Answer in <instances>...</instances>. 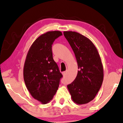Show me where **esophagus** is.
Instances as JSON below:
<instances>
[{
  "instance_id": "34e87169",
  "label": "esophagus",
  "mask_w": 123,
  "mask_h": 123,
  "mask_svg": "<svg viewBox=\"0 0 123 123\" xmlns=\"http://www.w3.org/2000/svg\"><path fill=\"white\" fill-rule=\"evenodd\" d=\"M66 74H67V72H66V71H65V72H62V75L63 76H65L66 75Z\"/></svg>"
}]
</instances>
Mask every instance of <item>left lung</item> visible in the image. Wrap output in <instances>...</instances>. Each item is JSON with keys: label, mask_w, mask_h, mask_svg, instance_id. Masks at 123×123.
Listing matches in <instances>:
<instances>
[{"label": "left lung", "mask_w": 123, "mask_h": 123, "mask_svg": "<svg viewBox=\"0 0 123 123\" xmlns=\"http://www.w3.org/2000/svg\"><path fill=\"white\" fill-rule=\"evenodd\" d=\"M63 35L74 53L79 69L68 89L74 103L87 104L94 98L103 83L104 70L101 58L88 38L74 31H64Z\"/></svg>", "instance_id": "left-lung-1"}]
</instances>
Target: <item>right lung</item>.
Here are the masks:
<instances>
[{"label": "right lung", "mask_w": 123, "mask_h": 123, "mask_svg": "<svg viewBox=\"0 0 123 123\" xmlns=\"http://www.w3.org/2000/svg\"><path fill=\"white\" fill-rule=\"evenodd\" d=\"M62 35L60 31L40 35L30 47L23 68V77L31 95L43 104L55 95L62 75L53 60L52 45Z\"/></svg>", "instance_id": "1"}]
</instances>
